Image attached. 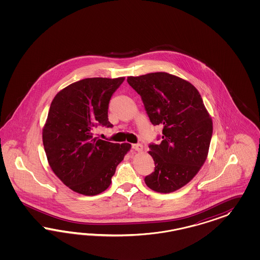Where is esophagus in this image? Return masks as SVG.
<instances>
[{"label":"esophagus","instance_id":"1","mask_svg":"<svg viewBox=\"0 0 260 260\" xmlns=\"http://www.w3.org/2000/svg\"><path fill=\"white\" fill-rule=\"evenodd\" d=\"M132 148L136 151H142V150H143V146L141 144H133Z\"/></svg>","mask_w":260,"mask_h":260}]
</instances>
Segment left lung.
I'll return each instance as SVG.
<instances>
[{
	"label": "left lung",
	"mask_w": 260,
	"mask_h": 260,
	"mask_svg": "<svg viewBox=\"0 0 260 260\" xmlns=\"http://www.w3.org/2000/svg\"><path fill=\"white\" fill-rule=\"evenodd\" d=\"M141 96L153 126H163L160 144H150L154 172L146 185L169 193L189 183L203 166L213 135V121L198 90L186 80L167 72L127 77Z\"/></svg>",
	"instance_id": "left-lung-1"
}]
</instances>
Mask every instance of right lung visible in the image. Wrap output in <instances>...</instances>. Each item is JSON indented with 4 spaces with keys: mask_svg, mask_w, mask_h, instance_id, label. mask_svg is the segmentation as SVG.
I'll list each match as a JSON object with an SVG mask.
<instances>
[{
    "mask_svg": "<svg viewBox=\"0 0 260 260\" xmlns=\"http://www.w3.org/2000/svg\"><path fill=\"white\" fill-rule=\"evenodd\" d=\"M125 78H87L64 87L51 102L43 144L53 173L70 189L96 196L109 188L131 144L93 137L97 126L112 127L108 118L112 94Z\"/></svg>",
    "mask_w": 260,
    "mask_h": 260,
    "instance_id": "add662e5",
    "label": "right lung"
}]
</instances>
